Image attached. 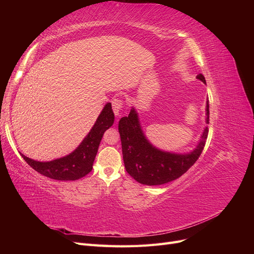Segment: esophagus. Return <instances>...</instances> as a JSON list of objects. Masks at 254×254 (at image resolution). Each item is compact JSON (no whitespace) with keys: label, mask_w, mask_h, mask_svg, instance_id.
Listing matches in <instances>:
<instances>
[{"label":"esophagus","mask_w":254,"mask_h":254,"mask_svg":"<svg viewBox=\"0 0 254 254\" xmlns=\"http://www.w3.org/2000/svg\"><path fill=\"white\" fill-rule=\"evenodd\" d=\"M123 108V101L119 98H115L112 101V109L115 114V117H120V112Z\"/></svg>","instance_id":"1"}]
</instances>
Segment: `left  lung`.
<instances>
[{"label":"left lung","instance_id":"left-lung-1","mask_svg":"<svg viewBox=\"0 0 254 254\" xmlns=\"http://www.w3.org/2000/svg\"><path fill=\"white\" fill-rule=\"evenodd\" d=\"M197 78L205 83L204 76ZM209 99L205 106V123L209 124ZM123 159L127 173L134 180L145 186H161L178 179L200 157L209 129L205 126L196 147L187 153H178L159 149L146 137L134 107L128 117L119 122Z\"/></svg>","mask_w":254,"mask_h":254}]
</instances>
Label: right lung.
<instances>
[{
	"label": "right lung",
	"mask_w": 254,
	"mask_h": 254,
	"mask_svg": "<svg viewBox=\"0 0 254 254\" xmlns=\"http://www.w3.org/2000/svg\"><path fill=\"white\" fill-rule=\"evenodd\" d=\"M113 123L114 113L111 103H107L89 133L71 153L48 162L36 161L21 153L22 158L36 172L51 179L61 181L78 180L92 171L99 143L106 130L109 129Z\"/></svg>",
	"instance_id": "right-lung-1"
}]
</instances>
